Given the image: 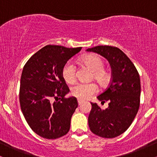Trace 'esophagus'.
<instances>
[{"instance_id": "esophagus-1", "label": "esophagus", "mask_w": 157, "mask_h": 157, "mask_svg": "<svg viewBox=\"0 0 157 157\" xmlns=\"http://www.w3.org/2000/svg\"><path fill=\"white\" fill-rule=\"evenodd\" d=\"M77 102H78V104H79V105H81V104H82V102H84V100H81V99H77Z\"/></svg>"}]
</instances>
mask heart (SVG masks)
<instances>
[{"label": "heart", "mask_w": 157, "mask_h": 157, "mask_svg": "<svg viewBox=\"0 0 157 157\" xmlns=\"http://www.w3.org/2000/svg\"><path fill=\"white\" fill-rule=\"evenodd\" d=\"M82 61L93 71L92 78H94L100 86H105L109 83L111 75L109 71L104 68L105 62L101 57L96 55H88L82 57ZM62 75L64 80L68 83H72L76 80V66L72 61L68 60L66 63L63 67ZM97 91L98 87L94 82H78L71 89V94L81 100L90 98Z\"/></svg>", "instance_id": "b5f03b06"}]
</instances>
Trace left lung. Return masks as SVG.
<instances>
[{
  "instance_id": "obj_1",
  "label": "left lung",
  "mask_w": 157,
  "mask_h": 157,
  "mask_svg": "<svg viewBox=\"0 0 157 157\" xmlns=\"http://www.w3.org/2000/svg\"><path fill=\"white\" fill-rule=\"evenodd\" d=\"M108 60L111 68V80L107 89L97 97L100 101H109L102 110L91 102L89 116L90 130L103 138H114L124 133L131 125L140 108V75L130 59L120 48L111 46H97L88 48Z\"/></svg>"
}]
</instances>
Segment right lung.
Here are the masks:
<instances>
[{"label":"right lung","mask_w":157,"mask_h":157,"mask_svg":"<svg viewBox=\"0 0 157 157\" xmlns=\"http://www.w3.org/2000/svg\"><path fill=\"white\" fill-rule=\"evenodd\" d=\"M81 48L48 45L32 55L23 68L19 93L21 111L32 131L41 137L55 140L69 131L78 103L76 97H65L69 89L62 70Z\"/></svg>","instance_id":"right-lung-1"}]
</instances>
